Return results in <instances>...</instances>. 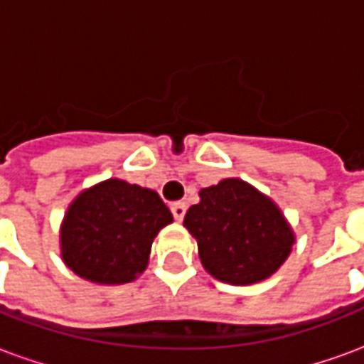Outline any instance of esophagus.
<instances>
[{"mask_svg":"<svg viewBox=\"0 0 364 364\" xmlns=\"http://www.w3.org/2000/svg\"><path fill=\"white\" fill-rule=\"evenodd\" d=\"M171 213H173L175 220L181 222L183 218H185V213H187V206H185V203H175V205L171 206Z\"/></svg>","mask_w":364,"mask_h":364,"instance_id":"esophagus-1","label":"esophagus"}]
</instances>
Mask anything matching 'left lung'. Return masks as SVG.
<instances>
[{
  "label": "left lung",
  "instance_id": "obj_1",
  "mask_svg": "<svg viewBox=\"0 0 364 364\" xmlns=\"http://www.w3.org/2000/svg\"><path fill=\"white\" fill-rule=\"evenodd\" d=\"M183 226L197 240L203 267L230 284L265 281L290 255L294 232L281 208L242 179L200 189Z\"/></svg>",
  "mask_w": 364,
  "mask_h": 364
}]
</instances>
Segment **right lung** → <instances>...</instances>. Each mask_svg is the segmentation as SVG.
Returning <instances> with one entry per match:
<instances>
[{
    "label": "right lung",
    "mask_w": 364,
    "mask_h": 364,
    "mask_svg": "<svg viewBox=\"0 0 364 364\" xmlns=\"http://www.w3.org/2000/svg\"><path fill=\"white\" fill-rule=\"evenodd\" d=\"M171 222L156 191L107 179L68 206L60 230L62 259L85 281L124 284L146 269L154 237Z\"/></svg>",
    "instance_id": "1"
}]
</instances>
